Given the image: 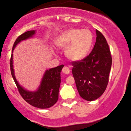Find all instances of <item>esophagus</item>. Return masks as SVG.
<instances>
[{"label":"esophagus","instance_id":"34e87169","mask_svg":"<svg viewBox=\"0 0 131 131\" xmlns=\"http://www.w3.org/2000/svg\"><path fill=\"white\" fill-rule=\"evenodd\" d=\"M62 72L65 74H69L70 72V69L68 66H64L63 69H62Z\"/></svg>","mask_w":131,"mask_h":131}]
</instances>
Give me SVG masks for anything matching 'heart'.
<instances>
[{
  "label": "heart",
  "instance_id": "obj_1",
  "mask_svg": "<svg viewBox=\"0 0 131 131\" xmlns=\"http://www.w3.org/2000/svg\"><path fill=\"white\" fill-rule=\"evenodd\" d=\"M93 42L92 32L88 29L70 28L62 32L55 41V45L65 49L66 56L73 61H80L90 51Z\"/></svg>",
  "mask_w": 131,
  "mask_h": 131
}]
</instances>
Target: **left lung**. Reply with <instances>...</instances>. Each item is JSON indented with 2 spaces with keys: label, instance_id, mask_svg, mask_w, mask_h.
Listing matches in <instances>:
<instances>
[{
  "label": "left lung",
  "instance_id": "left-lung-1",
  "mask_svg": "<svg viewBox=\"0 0 131 131\" xmlns=\"http://www.w3.org/2000/svg\"><path fill=\"white\" fill-rule=\"evenodd\" d=\"M96 42L90 54L81 61L72 62V74L80 97L87 101L99 98L108 83L112 57L103 35L96 30Z\"/></svg>",
  "mask_w": 131,
  "mask_h": 131
}]
</instances>
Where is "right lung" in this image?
Returning a JSON list of instances; mask_svg holds the SVG:
<instances>
[{"label":"right lung","mask_w":131,"mask_h":131,"mask_svg":"<svg viewBox=\"0 0 131 131\" xmlns=\"http://www.w3.org/2000/svg\"><path fill=\"white\" fill-rule=\"evenodd\" d=\"M35 33V30L28 31L18 36L14 43L12 53L14 48L18 43L23 40L31 38ZM10 63L12 76L20 95L26 102L39 108H48L57 102L61 84V72L64 66L63 65L47 70L43 74L38 90L36 92H30L21 86L16 80L13 69V53L11 55Z\"/></svg>","instance_id":"obj_1"}]
</instances>
